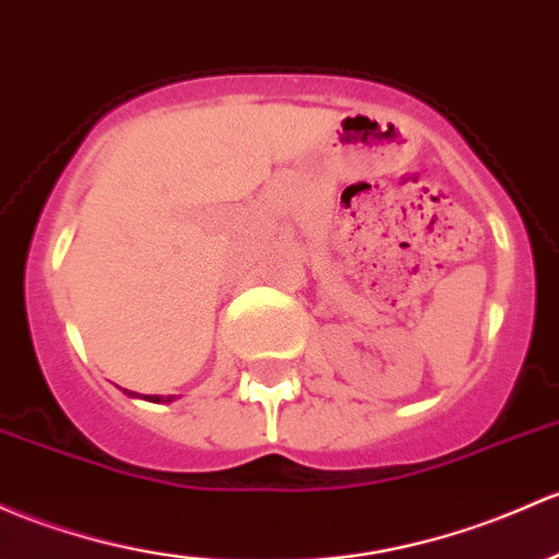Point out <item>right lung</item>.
Returning a JSON list of instances; mask_svg holds the SVG:
<instances>
[{
    "label": "right lung",
    "mask_w": 559,
    "mask_h": 559,
    "mask_svg": "<svg viewBox=\"0 0 559 559\" xmlns=\"http://www.w3.org/2000/svg\"><path fill=\"white\" fill-rule=\"evenodd\" d=\"M122 391H126V388H122ZM128 396H139L136 391H126ZM146 402H155V404H160V402H174V396H144Z\"/></svg>",
    "instance_id": "obj_1"
}]
</instances>
